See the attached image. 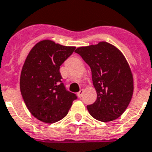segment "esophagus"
<instances>
[{
  "label": "esophagus",
  "instance_id": "34e87169",
  "mask_svg": "<svg viewBox=\"0 0 152 152\" xmlns=\"http://www.w3.org/2000/svg\"><path fill=\"white\" fill-rule=\"evenodd\" d=\"M83 93H84V90L83 89H81V90H80V92H78L77 93V96H78V97H81L82 96H83Z\"/></svg>",
  "mask_w": 152,
  "mask_h": 152
}]
</instances>
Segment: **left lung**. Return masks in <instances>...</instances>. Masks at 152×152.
I'll return each instance as SVG.
<instances>
[{
	"mask_svg": "<svg viewBox=\"0 0 152 152\" xmlns=\"http://www.w3.org/2000/svg\"><path fill=\"white\" fill-rule=\"evenodd\" d=\"M91 68L96 102L87 105L91 116L101 122L113 121L126 110L134 91L133 75L126 59L117 48L106 42L78 48Z\"/></svg>",
	"mask_w": 152,
	"mask_h": 152,
	"instance_id": "left-lung-1",
	"label": "left lung"
}]
</instances>
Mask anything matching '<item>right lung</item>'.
Returning a JSON list of instances; mask_svg holds the SVG:
<instances>
[{"instance_id":"obj_1","label":"right lung","mask_w":152,"mask_h":152,"mask_svg":"<svg viewBox=\"0 0 152 152\" xmlns=\"http://www.w3.org/2000/svg\"><path fill=\"white\" fill-rule=\"evenodd\" d=\"M75 49L42 40L31 49L26 59L20 90L30 113L41 122L54 123L61 120L77 98L66 89L59 72L61 64Z\"/></svg>"}]
</instances>
